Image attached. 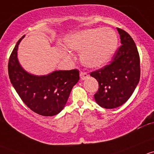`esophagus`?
Returning <instances> with one entry per match:
<instances>
[{
	"instance_id": "1",
	"label": "esophagus",
	"mask_w": 154,
	"mask_h": 154,
	"mask_svg": "<svg viewBox=\"0 0 154 154\" xmlns=\"http://www.w3.org/2000/svg\"><path fill=\"white\" fill-rule=\"evenodd\" d=\"M80 78L81 79H82V80L86 79L87 78H88V73H87L86 72H85V71H82V72H80Z\"/></svg>"
}]
</instances>
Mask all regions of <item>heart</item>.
<instances>
[{
    "label": "heart",
    "mask_w": 154,
    "mask_h": 154,
    "mask_svg": "<svg viewBox=\"0 0 154 154\" xmlns=\"http://www.w3.org/2000/svg\"><path fill=\"white\" fill-rule=\"evenodd\" d=\"M70 50L81 52L82 62L88 67L103 66L113 55L118 44L115 32L108 27L88 29L66 38Z\"/></svg>",
    "instance_id": "heart-1"
}]
</instances>
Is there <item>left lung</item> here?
<instances>
[{
    "mask_svg": "<svg viewBox=\"0 0 154 154\" xmlns=\"http://www.w3.org/2000/svg\"><path fill=\"white\" fill-rule=\"evenodd\" d=\"M122 45L110 64L90 72L99 82L94 99L106 109L118 107L129 99L140 79V59L135 42L125 30L117 28Z\"/></svg>",
    "mask_w": 154,
    "mask_h": 154,
    "instance_id": "obj_1",
    "label": "left lung"
}]
</instances>
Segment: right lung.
I'll return each instance as SVG.
<instances>
[{
  "label": "right lung",
  "instance_id": "obj_1",
  "mask_svg": "<svg viewBox=\"0 0 154 154\" xmlns=\"http://www.w3.org/2000/svg\"><path fill=\"white\" fill-rule=\"evenodd\" d=\"M18 40L9 56L8 72L12 85L25 104L33 112L52 116L65 106L70 92L79 80V70H58L44 76H35L23 70L17 58Z\"/></svg>",
  "mask_w": 154,
  "mask_h": 154
}]
</instances>
